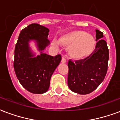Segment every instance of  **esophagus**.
I'll return each instance as SVG.
<instances>
[{
  "label": "esophagus",
  "instance_id": "34e87169",
  "mask_svg": "<svg viewBox=\"0 0 120 120\" xmlns=\"http://www.w3.org/2000/svg\"><path fill=\"white\" fill-rule=\"evenodd\" d=\"M62 63H66L67 62V60H66V58L64 56H63L62 58V61H61Z\"/></svg>",
  "mask_w": 120,
  "mask_h": 120
}]
</instances>
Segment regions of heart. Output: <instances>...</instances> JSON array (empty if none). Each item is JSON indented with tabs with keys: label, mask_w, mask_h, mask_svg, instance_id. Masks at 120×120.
Wrapping results in <instances>:
<instances>
[{
	"label": "heart",
	"mask_w": 120,
	"mask_h": 120,
	"mask_svg": "<svg viewBox=\"0 0 120 120\" xmlns=\"http://www.w3.org/2000/svg\"><path fill=\"white\" fill-rule=\"evenodd\" d=\"M58 44L68 47V54L71 58L81 60L92 53L96 41L92 34L82 31L69 32L59 38Z\"/></svg>",
	"instance_id": "heart-1"
}]
</instances>
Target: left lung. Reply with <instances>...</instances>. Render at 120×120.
<instances>
[{
  "label": "left lung",
  "instance_id": "1",
  "mask_svg": "<svg viewBox=\"0 0 120 120\" xmlns=\"http://www.w3.org/2000/svg\"><path fill=\"white\" fill-rule=\"evenodd\" d=\"M96 45L87 57L69 60L68 84L71 90L80 94L92 93L100 85L107 71L109 49L103 33L96 30Z\"/></svg>",
  "mask_w": 120,
  "mask_h": 120
}]
</instances>
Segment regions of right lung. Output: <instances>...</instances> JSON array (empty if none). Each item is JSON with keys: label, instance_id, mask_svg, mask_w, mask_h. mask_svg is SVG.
I'll return each mask as SVG.
<instances>
[{"label": "right lung", "instance_id": "add662e5", "mask_svg": "<svg viewBox=\"0 0 120 120\" xmlns=\"http://www.w3.org/2000/svg\"><path fill=\"white\" fill-rule=\"evenodd\" d=\"M49 31L43 26L31 24L21 31L15 45L13 67L16 76L20 84L34 94L47 92L51 77L62 59L60 55L52 56L42 52L49 44ZM32 39L36 41L41 51L36 57L29 46V42Z\"/></svg>", "mask_w": 120, "mask_h": 120}]
</instances>
